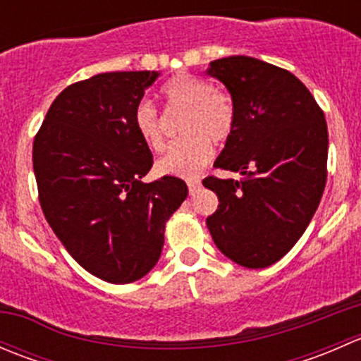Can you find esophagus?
<instances>
[{
	"label": "esophagus",
	"instance_id": "1",
	"mask_svg": "<svg viewBox=\"0 0 361 361\" xmlns=\"http://www.w3.org/2000/svg\"><path fill=\"white\" fill-rule=\"evenodd\" d=\"M187 185H188V192H190V195H195L199 190H201V181L199 180H190Z\"/></svg>",
	"mask_w": 361,
	"mask_h": 361
}]
</instances>
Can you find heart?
Instances as JSON below:
<instances>
[{
	"label": "heart",
	"instance_id": "1",
	"mask_svg": "<svg viewBox=\"0 0 361 361\" xmlns=\"http://www.w3.org/2000/svg\"><path fill=\"white\" fill-rule=\"evenodd\" d=\"M166 108L173 113H183L180 122V141L159 159L157 171L164 176L194 178L213 157L214 145H225L235 129L234 99L221 89H213L209 82L178 73L160 89ZM134 129L150 150L160 152L166 147L162 118L150 101H141L133 115Z\"/></svg>",
	"mask_w": 361,
	"mask_h": 361
}]
</instances>
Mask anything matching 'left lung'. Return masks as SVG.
I'll return each mask as SVG.
<instances>
[{"label": "left lung", "instance_id": "1", "mask_svg": "<svg viewBox=\"0 0 361 361\" xmlns=\"http://www.w3.org/2000/svg\"><path fill=\"white\" fill-rule=\"evenodd\" d=\"M206 73L227 87L238 111L234 134L214 166L245 176L202 181L220 201L206 225L232 262L269 267L293 248L322 201L325 113L297 76L260 59L224 57Z\"/></svg>", "mask_w": 361, "mask_h": 361}]
</instances>
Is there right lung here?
<instances>
[{
    "mask_svg": "<svg viewBox=\"0 0 361 361\" xmlns=\"http://www.w3.org/2000/svg\"><path fill=\"white\" fill-rule=\"evenodd\" d=\"M157 71L101 73L71 83L50 106L32 143L38 197L68 253L103 281L126 285L154 269L187 183L141 178L154 157L133 115Z\"/></svg>",
    "mask_w": 361,
    "mask_h": 361,
    "instance_id": "add662e5",
    "label": "right lung"
}]
</instances>
